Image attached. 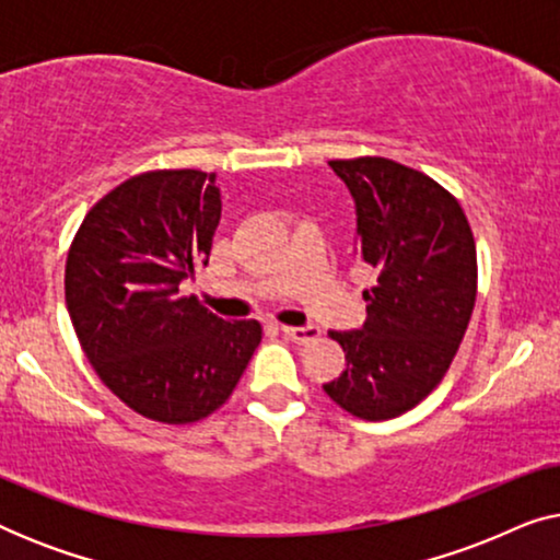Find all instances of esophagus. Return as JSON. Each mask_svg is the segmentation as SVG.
I'll return each mask as SVG.
<instances>
[{
	"instance_id": "esophagus-1",
	"label": "esophagus",
	"mask_w": 560,
	"mask_h": 560,
	"mask_svg": "<svg viewBox=\"0 0 560 560\" xmlns=\"http://www.w3.org/2000/svg\"><path fill=\"white\" fill-rule=\"evenodd\" d=\"M282 334L288 336L290 341L295 343H311V341H318V326H282Z\"/></svg>"
}]
</instances>
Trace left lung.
Returning <instances> with one entry per match:
<instances>
[{
  "label": "left lung",
  "mask_w": 560,
  "mask_h": 560,
  "mask_svg": "<svg viewBox=\"0 0 560 560\" xmlns=\"http://www.w3.org/2000/svg\"><path fill=\"white\" fill-rule=\"evenodd\" d=\"M357 206V255L377 270L359 331H328L347 370L331 400L362 420L416 408L443 380L477 301V247L462 206L428 175L387 158L331 160Z\"/></svg>",
  "instance_id": "8db88e82"
}]
</instances>
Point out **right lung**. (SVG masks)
<instances>
[{
    "instance_id": "1",
    "label": "right lung",
    "mask_w": 560,
    "mask_h": 560,
    "mask_svg": "<svg viewBox=\"0 0 560 560\" xmlns=\"http://www.w3.org/2000/svg\"><path fill=\"white\" fill-rule=\"evenodd\" d=\"M221 219L217 173L135 175L86 213L66 259V305L98 380L140 416L196 423L221 408L262 341L183 298L209 265Z\"/></svg>"
}]
</instances>
